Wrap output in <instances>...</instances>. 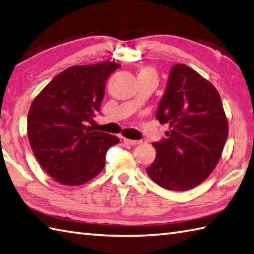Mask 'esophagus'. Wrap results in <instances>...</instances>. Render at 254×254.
Masks as SVG:
<instances>
[{
    "label": "esophagus",
    "mask_w": 254,
    "mask_h": 254,
    "mask_svg": "<svg viewBox=\"0 0 254 254\" xmlns=\"http://www.w3.org/2000/svg\"><path fill=\"white\" fill-rule=\"evenodd\" d=\"M124 142L127 143V144H130V145H137L139 143H141L140 140H130V139H124Z\"/></svg>",
    "instance_id": "esophagus-1"
}]
</instances>
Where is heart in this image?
I'll use <instances>...</instances> for the list:
<instances>
[{
	"label": "heart",
	"instance_id": "heart-1",
	"mask_svg": "<svg viewBox=\"0 0 254 254\" xmlns=\"http://www.w3.org/2000/svg\"><path fill=\"white\" fill-rule=\"evenodd\" d=\"M142 72H148V74H153V71H152L151 69H145V70H143ZM154 75V74H153Z\"/></svg>",
	"mask_w": 254,
	"mask_h": 254
}]
</instances>
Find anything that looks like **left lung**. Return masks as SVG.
Instances as JSON below:
<instances>
[{"instance_id": "1", "label": "left lung", "mask_w": 254, "mask_h": 254, "mask_svg": "<svg viewBox=\"0 0 254 254\" xmlns=\"http://www.w3.org/2000/svg\"><path fill=\"white\" fill-rule=\"evenodd\" d=\"M156 118L162 125L170 124L171 130L152 143L156 156L146 174L167 190L194 188L215 168L228 137L217 90L189 66L174 65Z\"/></svg>"}]
</instances>
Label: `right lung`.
<instances>
[{
    "label": "right lung",
    "mask_w": 254,
    "mask_h": 254,
    "mask_svg": "<svg viewBox=\"0 0 254 254\" xmlns=\"http://www.w3.org/2000/svg\"><path fill=\"white\" fill-rule=\"evenodd\" d=\"M120 66L115 62L71 66L33 100L28 138L36 159L58 183L79 186L94 178L104 168L106 151L120 142L87 125L100 111L106 80Z\"/></svg>",
    "instance_id": "obj_1"
}]
</instances>
